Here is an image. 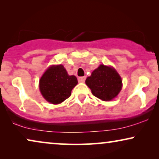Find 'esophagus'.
I'll return each mask as SVG.
<instances>
[{
  "label": "esophagus",
  "mask_w": 159,
  "mask_h": 159,
  "mask_svg": "<svg viewBox=\"0 0 159 159\" xmlns=\"http://www.w3.org/2000/svg\"><path fill=\"white\" fill-rule=\"evenodd\" d=\"M85 77H78V82H84L85 81Z\"/></svg>",
  "instance_id": "esophagus-1"
}]
</instances>
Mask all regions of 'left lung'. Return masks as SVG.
Returning a JSON list of instances; mask_svg holds the SVG:
<instances>
[{
    "label": "left lung",
    "mask_w": 159,
    "mask_h": 159,
    "mask_svg": "<svg viewBox=\"0 0 159 159\" xmlns=\"http://www.w3.org/2000/svg\"><path fill=\"white\" fill-rule=\"evenodd\" d=\"M93 95L104 101H111L122 88V80L117 71L111 66L101 64L85 80Z\"/></svg>",
    "instance_id": "1"
}]
</instances>
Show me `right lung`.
Listing matches in <instances>:
<instances>
[{
  "instance_id": "add662e5",
  "label": "right lung",
  "mask_w": 159,
  "mask_h": 159,
  "mask_svg": "<svg viewBox=\"0 0 159 159\" xmlns=\"http://www.w3.org/2000/svg\"><path fill=\"white\" fill-rule=\"evenodd\" d=\"M77 82V77L69 76L63 65H53L41 77L39 88L47 101L58 104L70 96Z\"/></svg>"
}]
</instances>
